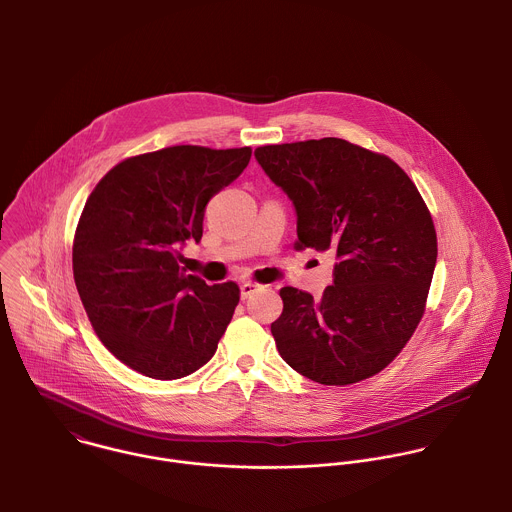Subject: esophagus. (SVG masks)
<instances>
[{
  "label": "esophagus",
  "mask_w": 512,
  "mask_h": 512,
  "mask_svg": "<svg viewBox=\"0 0 512 512\" xmlns=\"http://www.w3.org/2000/svg\"><path fill=\"white\" fill-rule=\"evenodd\" d=\"M258 290V284H254V282H244V284H240V297L242 299H248L252 293H256Z\"/></svg>",
  "instance_id": "34e87169"
}]
</instances>
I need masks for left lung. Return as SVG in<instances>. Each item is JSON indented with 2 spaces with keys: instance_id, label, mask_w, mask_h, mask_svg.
<instances>
[{
  "instance_id": "left-lung-1",
  "label": "left lung",
  "mask_w": 512,
  "mask_h": 512,
  "mask_svg": "<svg viewBox=\"0 0 512 512\" xmlns=\"http://www.w3.org/2000/svg\"><path fill=\"white\" fill-rule=\"evenodd\" d=\"M256 161L290 197L295 250L335 254L321 299L282 288L272 335L282 359L319 384L345 386L390 365L416 331L438 238L410 177L386 155L339 138L258 147Z\"/></svg>"
}]
</instances>
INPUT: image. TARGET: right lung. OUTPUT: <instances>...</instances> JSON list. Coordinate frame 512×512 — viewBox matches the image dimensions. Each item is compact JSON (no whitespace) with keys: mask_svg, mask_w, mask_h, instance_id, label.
Returning a JSON list of instances; mask_svg holds the SVG:
<instances>
[{"mask_svg":"<svg viewBox=\"0 0 512 512\" xmlns=\"http://www.w3.org/2000/svg\"><path fill=\"white\" fill-rule=\"evenodd\" d=\"M250 147L173 146L124 159L90 193L73 244L74 284L104 347L157 380L207 365L238 305L234 282L185 274L207 203L248 165Z\"/></svg>","mask_w":512,"mask_h":512,"instance_id":"1","label":"right lung"}]
</instances>
